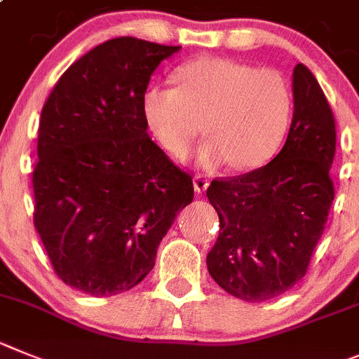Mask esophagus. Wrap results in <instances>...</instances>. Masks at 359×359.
Instances as JSON below:
<instances>
[{"instance_id":"34e87169","label":"esophagus","mask_w":359,"mask_h":359,"mask_svg":"<svg viewBox=\"0 0 359 359\" xmlns=\"http://www.w3.org/2000/svg\"><path fill=\"white\" fill-rule=\"evenodd\" d=\"M193 186H195V191L200 195V193H203L205 189H208L209 179L205 175H195V179H193Z\"/></svg>"}]
</instances>
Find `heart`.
<instances>
[{
    "mask_svg": "<svg viewBox=\"0 0 359 359\" xmlns=\"http://www.w3.org/2000/svg\"><path fill=\"white\" fill-rule=\"evenodd\" d=\"M177 87L150 86L141 109L157 143L184 157L202 132L209 135L198 164L254 170L276 156L288 132L293 100L288 82L273 69L203 57L175 71Z\"/></svg>",
    "mask_w": 359,
    "mask_h": 359,
    "instance_id": "obj_1",
    "label": "heart"
}]
</instances>
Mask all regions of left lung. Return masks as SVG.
Instances as JSON below:
<instances>
[{"label":"left lung","instance_id":"left-lung-1","mask_svg":"<svg viewBox=\"0 0 359 359\" xmlns=\"http://www.w3.org/2000/svg\"><path fill=\"white\" fill-rule=\"evenodd\" d=\"M337 127L322 87L304 64L293 69V119L266 166L215 179L208 198L219 234L208 270L219 288L247 302L283 295L306 276L324 234L334 187L329 170Z\"/></svg>","mask_w":359,"mask_h":359}]
</instances>
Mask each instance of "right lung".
Segmentation results:
<instances>
[{
	"label": "right lung",
	"mask_w": 359,
	"mask_h": 359,
	"mask_svg": "<svg viewBox=\"0 0 359 359\" xmlns=\"http://www.w3.org/2000/svg\"><path fill=\"white\" fill-rule=\"evenodd\" d=\"M179 50L111 39L67 67L41 112L34 225L55 273L87 295L137 286L193 200L191 175L151 141L141 109L151 73Z\"/></svg>",
	"instance_id": "obj_1"
}]
</instances>
